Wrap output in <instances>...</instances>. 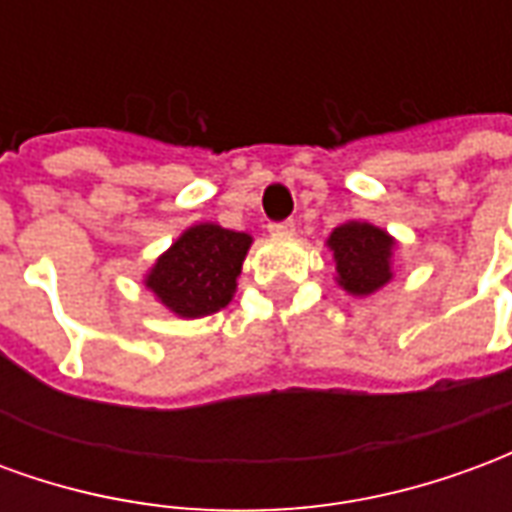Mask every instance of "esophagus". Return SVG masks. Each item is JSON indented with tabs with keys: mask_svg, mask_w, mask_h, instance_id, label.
Here are the masks:
<instances>
[{
	"mask_svg": "<svg viewBox=\"0 0 512 512\" xmlns=\"http://www.w3.org/2000/svg\"><path fill=\"white\" fill-rule=\"evenodd\" d=\"M268 233L271 235H293L296 233V222L285 219V222H271L268 224Z\"/></svg>",
	"mask_w": 512,
	"mask_h": 512,
	"instance_id": "esophagus-1",
	"label": "esophagus"
}]
</instances>
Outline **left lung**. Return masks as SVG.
<instances>
[{
    "instance_id": "obj_1",
    "label": "left lung",
    "mask_w": 512,
    "mask_h": 512,
    "mask_svg": "<svg viewBox=\"0 0 512 512\" xmlns=\"http://www.w3.org/2000/svg\"><path fill=\"white\" fill-rule=\"evenodd\" d=\"M395 241L367 222L340 224L329 238L337 263V282L354 296L376 293L392 279L389 257Z\"/></svg>"
}]
</instances>
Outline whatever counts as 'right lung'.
<instances>
[{
    "label": "right lung",
    "instance_id": "1",
    "mask_svg": "<svg viewBox=\"0 0 512 512\" xmlns=\"http://www.w3.org/2000/svg\"><path fill=\"white\" fill-rule=\"evenodd\" d=\"M252 238L219 224H197L158 257L147 288L180 318H202L230 304Z\"/></svg>",
    "mask_w": 512,
    "mask_h": 512
}]
</instances>
